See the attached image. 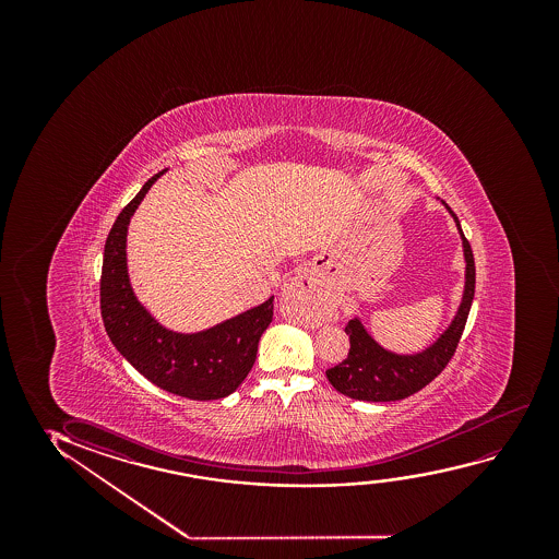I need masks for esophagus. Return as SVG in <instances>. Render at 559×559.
<instances>
[{
    "mask_svg": "<svg viewBox=\"0 0 559 559\" xmlns=\"http://www.w3.org/2000/svg\"><path fill=\"white\" fill-rule=\"evenodd\" d=\"M286 290L296 292L299 296H304L307 304L311 307L321 306V296L317 294V290L313 288V283L307 278L304 273H299V275L290 278V283L286 284Z\"/></svg>",
    "mask_w": 559,
    "mask_h": 559,
    "instance_id": "34e87169",
    "label": "esophagus"
}]
</instances>
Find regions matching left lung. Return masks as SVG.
Instances as JSON below:
<instances>
[{
	"label": "left lung",
	"instance_id": "left-lung-1",
	"mask_svg": "<svg viewBox=\"0 0 559 559\" xmlns=\"http://www.w3.org/2000/svg\"><path fill=\"white\" fill-rule=\"evenodd\" d=\"M449 212L456 219L460 229L459 217L454 215L451 207ZM460 235L464 240V255H466V292H464L459 314L449 330L426 352L405 357V355H393L382 349L372 337L368 336L367 330L362 329V324L357 319L347 322L345 334L349 336V344H352L347 359L326 370L329 382L340 393H344L347 397L374 401V403L399 401V399L414 395L416 391L433 382L451 362L466 326L475 294L474 252L462 229Z\"/></svg>",
	"mask_w": 559,
	"mask_h": 559
}]
</instances>
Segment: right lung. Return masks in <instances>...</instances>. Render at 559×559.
<instances>
[{
	"label": "right lung",
	"instance_id": "obj_1",
	"mask_svg": "<svg viewBox=\"0 0 559 559\" xmlns=\"http://www.w3.org/2000/svg\"><path fill=\"white\" fill-rule=\"evenodd\" d=\"M160 174L143 185L108 233L100 271L105 330L116 349L162 390L197 401L227 397L252 370L261 334L273 321L275 298L191 336L162 329L151 319L130 288L126 233L135 207Z\"/></svg>",
	"mask_w": 559,
	"mask_h": 559
}]
</instances>
